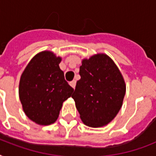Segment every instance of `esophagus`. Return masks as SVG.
I'll list each match as a JSON object with an SVG mask.
<instances>
[{
  "label": "esophagus",
  "instance_id": "obj_1",
  "mask_svg": "<svg viewBox=\"0 0 156 156\" xmlns=\"http://www.w3.org/2000/svg\"><path fill=\"white\" fill-rule=\"evenodd\" d=\"M69 85L72 87L73 88H75V86H76V81L75 80H73L71 81L70 83H69Z\"/></svg>",
  "mask_w": 156,
  "mask_h": 156
}]
</instances>
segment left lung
<instances>
[{"label":"left lung","mask_w":156,"mask_h":156,"mask_svg":"<svg viewBox=\"0 0 156 156\" xmlns=\"http://www.w3.org/2000/svg\"><path fill=\"white\" fill-rule=\"evenodd\" d=\"M81 78L72 95L82 121L90 127L106 126L120 111L126 84L113 61L105 54L84 59Z\"/></svg>","instance_id":"left-lung-1"}]
</instances>
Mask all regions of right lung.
I'll return each mask as SVG.
<instances>
[{"mask_svg": "<svg viewBox=\"0 0 156 156\" xmlns=\"http://www.w3.org/2000/svg\"><path fill=\"white\" fill-rule=\"evenodd\" d=\"M61 57L49 51L35 55L21 76L19 99L25 114L35 123L48 126L58 118L65 100L73 89L59 67Z\"/></svg>", "mask_w": 156, "mask_h": 156, "instance_id": "add662e5", "label": "right lung"}]
</instances>
